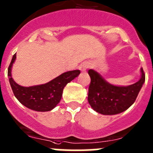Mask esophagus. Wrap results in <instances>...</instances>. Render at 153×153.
<instances>
[{"instance_id":"1","label":"esophagus","mask_w":153,"mask_h":153,"mask_svg":"<svg viewBox=\"0 0 153 153\" xmlns=\"http://www.w3.org/2000/svg\"><path fill=\"white\" fill-rule=\"evenodd\" d=\"M88 64L86 62H84V63H82V64L79 66V70L83 72V71H86L87 68H88Z\"/></svg>"}]
</instances>
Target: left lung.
I'll return each mask as SVG.
<instances>
[{
	"mask_svg": "<svg viewBox=\"0 0 153 153\" xmlns=\"http://www.w3.org/2000/svg\"><path fill=\"white\" fill-rule=\"evenodd\" d=\"M138 82L128 86L114 85L107 82L97 71H88L91 84L88 100L94 111L104 115H115L127 110L137 99L145 82V74L140 69Z\"/></svg>",
	"mask_w": 153,
	"mask_h": 153,
	"instance_id": "left-lung-1",
	"label": "left lung"
}]
</instances>
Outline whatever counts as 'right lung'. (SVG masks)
<instances>
[{"label":"right lung","instance_id":"right-lung-1","mask_svg":"<svg viewBox=\"0 0 153 153\" xmlns=\"http://www.w3.org/2000/svg\"><path fill=\"white\" fill-rule=\"evenodd\" d=\"M16 58L14 54L8 68L10 84L16 99L23 105L33 111L46 112L54 109L61 100L65 85L80 74L79 70H73L64 72L46 84L23 87L16 83L12 78V67Z\"/></svg>","mask_w":153,"mask_h":153}]
</instances>
